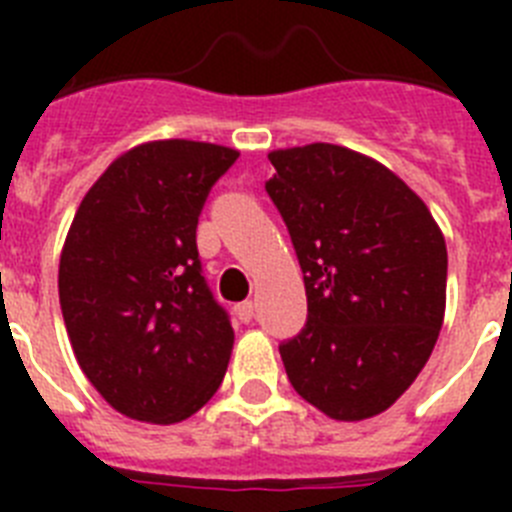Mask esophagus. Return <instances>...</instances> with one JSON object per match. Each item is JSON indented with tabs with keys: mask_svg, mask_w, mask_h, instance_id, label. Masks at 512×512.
<instances>
[{
	"mask_svg": "<svg viewBox=\"0 0 512 512\" xmlns=\"http://www.w3.org/2000/svg\"><path fill=\"white\" fill-rule=\"evenodd\" d=\"M235 315H238V320H241V323H251V320H253V302L251 300L238 302V305H235Z\"/></svg>",
	"mask_w": 512,
	"mask_h": 512,
	"instance_id": "1",
	"label": "esophagus"
}]
</instances>
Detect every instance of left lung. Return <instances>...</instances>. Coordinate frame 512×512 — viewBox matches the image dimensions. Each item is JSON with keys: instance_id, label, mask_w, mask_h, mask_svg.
Returning a JSON list of instances; mask_svg holds the SVG:
<instances>
[{"instance_id": "obj_1", "label": "left lung", "mask_w": 512, "mask_h": 512, "mask_svg": "<svg viewBox=\"0 0 512 512\" xmlns=\"http://www.w3.org/2000/svg\"><path fill=\"white\" fill-rule=\"evenodd\" d=\"M266 182L289 230L307 323L279 346L297 395L333 420L384 413L438 341L446 241L418 194L374 158L333 143L271 151Z\"/></svg>"}]
</instances>
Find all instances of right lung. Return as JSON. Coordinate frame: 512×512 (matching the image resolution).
<instances>
[{
    "instance_id": "add662e5",
    "label": "right lung",
    "mask_w": 512,
    "mask_h": 512,
    "mask_svg": "<svg viewBox=\"0 0 512 512\" xmlns=\"http://www.w3.org/2000/svg\"><path fill=\"white\" fill-rule=\"evenodd\" d=\"M235 158L200 140L140 143L76 210L58 264L63 323L81 372L128 418L182 423L223 382L233 328L202 277L197 220Z\"/></svg>"
}]
</instances>
